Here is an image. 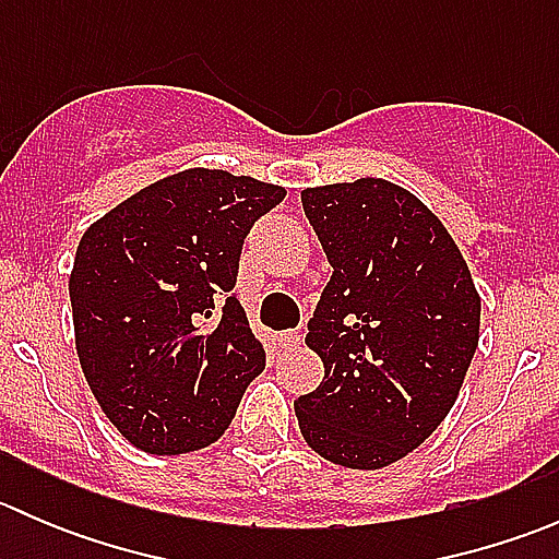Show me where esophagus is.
<instances>
[{
  "mask_svg": "<svg viewBox=\"0 0 559 559\" xmlns=\"http://www.w3.org/2000/svg\"><path fill=\"white\" fill-rule=\"evenodd\" d=\"M278 343H281V348H300L302 332H300V330H286V332H281Z\"/></svg>",
  "mask_w": 559,
  "mask_h": 559,
  "instance_id": "34e87169",
  "label": "esophagus"
}]
</instances>
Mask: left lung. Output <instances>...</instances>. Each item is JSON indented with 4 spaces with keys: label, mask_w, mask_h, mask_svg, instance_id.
Instances as JSON below:
<instances>
[{
    "label": "left lung",
    "mask_w": 559,
    "mask_h": 559,
    "mask_svg": "<svg viewBox=\"0 0 559 559\" xmlns=\"http://www.w3.org/2000/svg\"><path fill=\"white\" fill-rule=\"evenodd\" d=\"M332 264L308 348L324 379L295 400L316 454L354 471L403 460L456 403L481 297L460 246L416 194L384 178L302 189Z\"/></svg>",
    "instance_id": "1"
}]
</instances>
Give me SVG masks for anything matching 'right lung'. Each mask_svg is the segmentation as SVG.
Masks as SVG:
<instances>
[{"mask_svg": "<svg viewBox=\"0 0 559 559\" xmlns=\"http://www.w3.org/2000/svg\"><path fill=\"white\" fill-rule=\"evenodd\" d=\"M284 197L251 175L189 167L83 233L70 273L78 359L110 425L140 452L211 447L264 370L229 292L248 229Z\"/></svg>", "mask_w": 559, "mask_h": 559, "instance_id": "add662e5", "label": "right lung"}]
</instances>
